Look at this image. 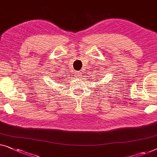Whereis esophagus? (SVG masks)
I'll list each match as a JSON object with an SVG mask.
<instances>
[{
  "mask_svg": "<svg viewBox=\"0 0 157 157\" xmlns=\"http://www.w3.org/2000/svg\"><path fill=\"white\" fill-rule=\"evenodd\" d=\"M75 74H76L77 78H79V77L81 76V74H81V71H76V72H75Z\"/></svg>",
  "mask_w": 157,
  "mask_h": 157,
  "instance_id": "34e87169",
  "label": "esophagus"
}]
</instances>
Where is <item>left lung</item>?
Segmentation results:
<instances>
[{
  "instance_id": "8db88e82",
  "label": "left lung",
  "mask_w": 157,
  "mask_h": 157,
  "mask_svg": "<svg viewBox=\"0 0 157 157\" xmlns=\"http://www.w3.org/2000/svg\"><path fill=\"white\" fill-rule=\"evenodd\" d=\"M96 82H98V81H96Z\"/></svg>"
}]
</instances>
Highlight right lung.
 I'll return each mask as SVG.
<instances>
[{"label": "right lung", "mask_w": 157, "mask_h": 157, "mask_svg": "<svg viewBox=\"0 0 157 157\" xmlns=\"http://www.w3.org/2000/svg\"><path fill=\"white\" fill-rule=\"evenodd\" d=\"M61 77H62V76H60V78H59L60 79H61ZM59 78H58V79H57V80H59Z\"/></svg>", "instance_id": "obj_1"}]
</instances>
